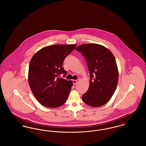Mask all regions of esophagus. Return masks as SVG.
Instances as JSON below:
<instances>
[{
  "instance_id": "1",
  "label": "esophagus",
  "mask_w": 146,
  "mask_h": 146,
  "mask_svg": "<svg viewBox=\"0 0 146 146\" xmlns=\"http://www.w3.org/2000/svg\"><path fill=\"white\" fill-rule=\"evenodd\" d=\"M80 81V79H77V80H73V84H77V82H78Z\"/></svg>"
}]
</instances>
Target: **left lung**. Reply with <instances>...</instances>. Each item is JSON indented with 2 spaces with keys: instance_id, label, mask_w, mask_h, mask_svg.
Masks as SVG:
<instances>
[{
  "instance_id": "8db88e82",
  "label": "left lung",
  "mask_w": 146,
  "mask_h": 146,
  "mask_svg": "<svg viewBox=\"0 0 146 146\" xmlns=\"http://www.w3.org/2000/svg\"><path fill=\"white\" fill-rule=\"evenodd\" d=\"M76 50L85 58L90 74V87L82 95V100L93 107L106 104L114 94L118 82L114 55L106 47L97 44H84Z\"/></svg>"
}]
</instances>
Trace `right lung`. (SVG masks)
<instances>
[{
  "mask_svg": "<svg viewBox=\"0 0 146 146\" xmlns=\"http://www.w3.org/2000/svg\"><path fill=\"white\" fill-rule=\"evenodd\" d=\"M76 44H55L40 49L31 59L28 81L36 100L46 107L55 108L68 100L72 81L59 78L67 72L62 68L65 58L76 48Z\"/></svg>",
  "mask_w": 146,
  "mask_h": 146,
  "instance_id": "1",
  "label": "right lung"
}]
</instances>
